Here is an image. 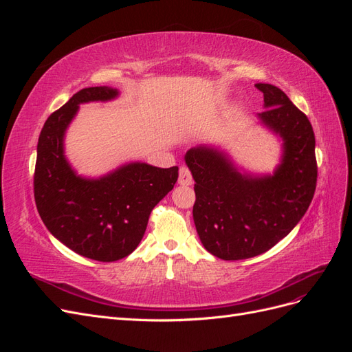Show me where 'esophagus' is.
Wrapping results in <instances>:
<instances>
[{"instance_id":"34e87169","label":"esophagus","mask_w":352,"mask_h":352,"mask_svg":"<svg viewBox=\"0 0 352 352\" xmlns=\"http://www.w3.org/2000/svg\"><path fill=\"white\" fill-rule=\"evenodd\" d=\"M192 184V175H190V170L185 166L179 168V185L188 186Z\"/></svg>"}]
</instances>
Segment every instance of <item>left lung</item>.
Wrapping results in <instances>:
<instances>
[{
    "instance_id": "1",
    "label": "left lung",
    "mask_w": 352,
    "mask_h": 352,
    "mask_svg": "<svg viewBox=\"0 0 352 352\" xmlns=\"http://www.w3.org/2000/svg\"><path fill=\"white\" fill-rule=\"evenodd\" d=\"M258 119L283 140L273 175L241 173L212 146L190 148L186 166L195 180L194 223L204 248L221 260H243L274 247L302 219L317 184L316 138L308 117L270 83Z\"/></svg>"
}]
</instances>
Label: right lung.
Masks as SVG:
<instances>
[{"label": "right lung", "mask_w": 352, "mask_h": 352, "mask_svg": "<svg viewBox=\"0 0 352 352\" xmlns=\"http://www.w3.org/2000/svg\"><path fill=\"white\" fill-rule=\"evenodd\" d=\"M119 91L76 92L42 127L34 175L39 216L61 243L83 257L111 263L140 245L153 208L173 189L179 168L129 163L98 179L76 175L65 155V133L79 104L114 100Z\"/></svg>", "instance_id": "right-lung-1"}]
</instances>
